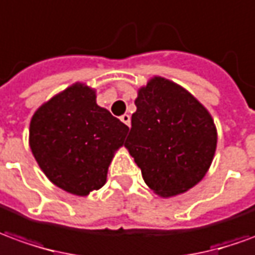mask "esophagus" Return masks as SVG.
<instances>
[{
	"mask_svg": "<svg viewBox=\"0 0 255 255\" xmlns=\"http://www.w3.org/2000/svg\"><path fill=\"white\" fill-rule=\"evenodd\" d=\"M120 120H122L126 126L129 127V124H131V117H129V115H123L122 117H120Z\"/></svg>",
	"mask_w": 255,
	"mask_h": 255,
	"instance_id": "1",
	"label": "esophagus"
}]
</instances>
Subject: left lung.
Segmentation results:
<instances>
[{"instance_id": "obj_1", "label": "left lung", "mask_w": 255, "mask_h": 255, "mask_svg": "<svg viewBox=\"0 0 255 255\" xmlns=\"http://www.w3.org/2000/svg\"><path fill=\"white\" fill-rule=\"evenodd\" d=\"M126 147L146 185L161 197L185 193L200 182L217 149L208 110L181 85L153 77L138 90Z\"/></svg>"}]
</instances>
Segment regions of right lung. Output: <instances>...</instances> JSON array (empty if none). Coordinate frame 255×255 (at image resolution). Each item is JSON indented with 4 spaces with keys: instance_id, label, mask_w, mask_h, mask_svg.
<instances>
[{
    "instance_id": "obj_1",
    "label": "right lung",
    "mask_w": 255,
    "mask_h": 255,
    "mask_svg": "<svg viewBox=\"0 0 255 255\" xmlns=\"http://www.w3.org/2000/svg\"><path fill=\"white\" fill-rule=\"evenodd\" d=\"M129 128L97 105V91L67 87L31 117L28 143L42 172L60 189L87 196L106 183L116 150Z\"/></svg>"
}]
</instances>
